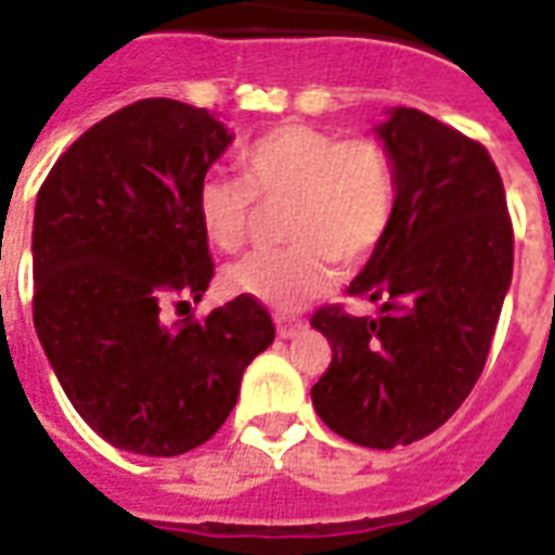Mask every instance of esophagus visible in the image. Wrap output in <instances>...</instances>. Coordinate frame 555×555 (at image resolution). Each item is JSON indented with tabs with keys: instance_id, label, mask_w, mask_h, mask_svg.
Instances as JSON below:
<instances>
[{
	"instance_id": "obj_1",
	"label": "esophagus",
	"mask_w": 555,
	"mask_h": 555,
	"mask_svg": "<svg viewBox=\"0 0 555 555\" xmlns=\"http://www.w3.org/2000/svg\"><path fill=\"white\" fill-rule=\"evenodd\" d=\"M299 331H305V320H299V317H276V334L282 339L296 337Z\"/></svg>"
}]
</instances>
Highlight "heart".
Listing matches in <instances>:
<instances>
[{
	"instance_id": "heart-1",
	"label": "heart",
	"mask_w": 555,
	"mask_h": 555,
	"mask_svg": "<svg viewBox=\"0 0 555 555\" xmlns=\"http://www.w3.org/2000/svg\"><path fill=\"white\" fill-rule=\"evenodd\" d=\"M242 178L209 176L198 186L207 242L238 253L261 207H285L287 247L256 253L224 273L227 287L276 311L325 294L337 261L357 268L386 238L397 207V169L377 138H343L308 124H282L238 152Z\"/></svg>"
}]
</instances>
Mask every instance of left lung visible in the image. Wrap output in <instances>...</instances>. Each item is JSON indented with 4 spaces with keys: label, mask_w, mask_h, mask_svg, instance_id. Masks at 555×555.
Returning <instances> with one entry per match:
<instances>
[{
    "label": "left lung",
    "mask_w": 555,
    "mask_h": 555,
    "mask_svg": "<svg viewBox=\"0 0 555 555\" xmlns=\"http://www.w3.org/2000/svg\"><path fill=\"white\" fill-rule=\"evenodd\" d=\"M377 134L395 160L397 207L348 294L379 313L313 311L331 365L311 400L339 438L395 449L443 426L481 377L513 279V221L478 141L421 108H395Z\"/></svg>",
    "instance_id": "left-lung-1"
}]
</instances>
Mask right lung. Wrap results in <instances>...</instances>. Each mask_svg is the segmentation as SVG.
Instances as JSON below:
<instances>
[{"label": "right lung", "instance_id": "right-lung-1", "mask_svg": "<svg viewBox=\"0 0 555 555\" xmlns=\"http://www.w3.org/2000/svg\"><path fill=\"white\" fill-rule=\"evenodd\" d=\"M230 141L207 108L138 100L82 132L37 192L34 328L82 421L126 452L172 457L212 438L276 337L244 294L164 320L216 273L195 198Z\"/></svg>", "mask_w": 555, "mask_h": 555}]
</instances>
